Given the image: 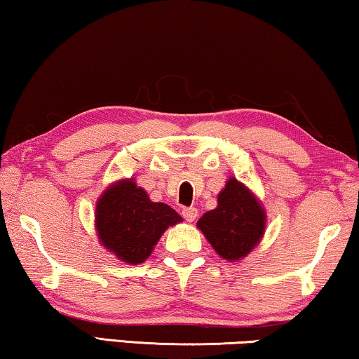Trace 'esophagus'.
I'll return each instance as SVG.
<instances>
[{
    "instance_id": "34e87169",
    "label": "esophagus",
    "mask_w": 359,
    "mask_h": 359,
    "mask_svg": "<svg viewBox=\"0 0 359 359\" xmlns=\"http://www.w3.org/2000/svg\"><path fill=\"white\" fill-rule=\"evenodd\" d=\"M183 217H184L186 222L192 223V222H194V219L197 218V208H196V207H187V208H184V210H183Z\"/></svg>"
}]
</instances>
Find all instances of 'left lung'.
Here are the masks:
<instances>
[{"instance_id": "obj_1", "label": "left lung", "mask_w": 359, "mask_h": 359, "mask_svg": "<svg viewBox=\"0 0 359 359\" xmlns=\"http://www.w3.org/2000/svg\"><path fill=\"white\" fill-rule=\"evenodd\" d=\"M266 213L249 187L229 178L218 194V205L202 215L197 228L219 257L241 260L255 249L264 234Z\"/></svg>"}]
</instances>
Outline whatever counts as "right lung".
Returning a JSON list of instances; mask_svg holds the SVG:
<instances>
[{
	"label": "right lung",
	"mask_w": 359,
	"mask_h": 359,
	"mask_svg": "<svg viewBox=\"0 0 359 359\" xmlns=\"http://www.w3.org/2000/svg\"><path fill=\"white\" fill-rule=\"evenodd\" d=\"M95 217L101 244L130 264L146 262L165 229L183 222L167 203L152 202L135 180L109 186L97 198Z\"/></svg>",
	"instance_id": "add662e5"
}]
</instances>
